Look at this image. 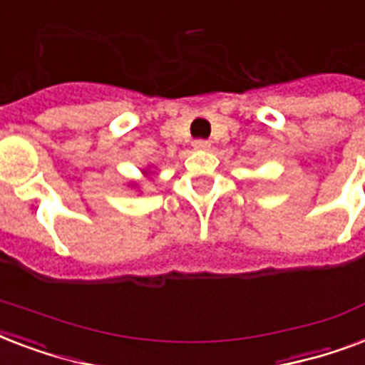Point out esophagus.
<instances>
[{
	"label": "esophagus",
	"mask_w": 365,
	"mask_h": 365,
	"mask_svg": "<svg viewBox=\"0 0 365 365\" xmlns=\"http://www.w3.org/2000/svg\"><path fill=\"white\" fill-rule=\"evenodd\" d=\"M193 148L197 151H206V149H210V142L208 140H195Z\"/></svg>",
	"instance_id": "obj_1"
}]
</instances>
